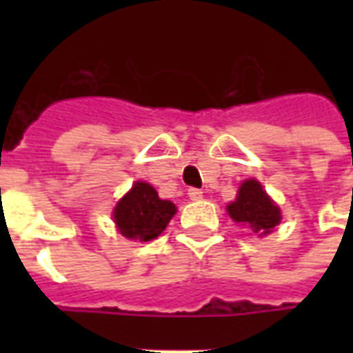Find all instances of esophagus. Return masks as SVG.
I'll use <instances>...</instances> for the list:
<instances>
[{
	"label": "esophagus",
	"instance_id": "34e87169",
	"mask_svg": "<svg viewBox=\"0 0 353 353\" xmlns=\"http://www.w3.org/2000/svg\"><path fill=\"white\" fill-rule=\"evenodd\" d=\"M187 194H189V199L191 200H200L202 196H204V192L200 191V189H194V187H192V189H189V192H187Z\"/></svg>",
	"mask_w": 353,
	"mask_h": 353
}]
</instances>
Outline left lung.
<instances>
[{
	"label": "left lung",
	"mask_w": 353,
	"mask_h": 353,
	"mask_svg": "<svg viewBox=\"0 0 353 353\" xmlns=\"http://www.w3.org/2000/svg\"><path fill=\"white\" fill-rule=\"evenodd\" d=\"M227 212L236 223L259 232V236L272 232L281 219L280 208L263 191L257 179H248L242 183L236 200L227 206Z\"/></svg>",
	"instance_id": "1"
}]
</instances>
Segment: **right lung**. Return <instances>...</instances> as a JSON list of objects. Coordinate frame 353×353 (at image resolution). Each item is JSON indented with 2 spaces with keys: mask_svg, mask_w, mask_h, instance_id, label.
I'll return each mask as SVG.
<instances>
[{
  "mask_svg": "<svg viewBox=\"0 0 353 353\" xmlns=\"http://www.w3.org/2000/svg\"><path fill=\"white\" fill-rule=\"evenodd\" d=\"M174 214L176 206L170 200H161L151 185L138 181L119 200L113 217L123 236L149 242L166 229Z\"/></svg>",
  "mask_w": 353,
  "mask_h": 353,
  "instance_id": "obj_1",
  "label": "right lung"
}]
</instances>
